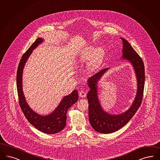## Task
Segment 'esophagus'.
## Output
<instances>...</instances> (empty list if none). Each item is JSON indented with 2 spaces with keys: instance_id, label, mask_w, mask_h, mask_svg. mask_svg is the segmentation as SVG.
Segmentation results:
<instances>
[{
  "instance_id": "esophagus-1",
  "label": "esophagus",
  "mask_w": 160,
  "mask_h": 160,
  "mask_svg": "<svg viewBox=\"0 0 160 160\" xmlns=\"http://www.w3.org/2000/svg\"><path fill=\"white\" fill-rule=\"evenodd\" d=\"M79 96L81 97H85L86 96V92L83 90L79 92Z\"/></svg>"
}]
</instances>
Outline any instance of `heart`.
<instances>
[{"label":"heart","instance_id":"1","mask_svg":"<svg viewBox=\"0 0 160 160\" xmlns=\"http://www.w3.org/2000/svg\"><path fill=\"white\" fill-rule=\"evenodd\" d=\"M106 56V52L103 48H95L89 46L83 48L78 56V63H82L87 61V71L89 73H92L98 71L103 63Z\"/></svg>","mask_w":160,"mask_h":160}]
</instances>
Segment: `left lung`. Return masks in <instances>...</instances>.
Wrapping results in <instances>:
<instances>
[{
	"label": "left lung",
	"instance_id": "left-lung-1",
	"mask_svg": "<svg viewBox=\"0 0 160 160\" xmlns=\"http://www.w3.org/2000/svg\"><path fill=\"white\" fill-rule=\"evenodd\" d=\"M123 42L122 61L128 62L135 73L137 84L136 95L132 105L124 112L112 114L106 111L101 106L98 98V82L101 78L111 68H106L87 80L89 88L88 101L89 123L95 131L101 133H110L119 130L127 124L141 106L145 84V70L142 59L131 46L129 42L120 37Z\"/></svg>",
	"mask_w": 160,
	"mask_h": 160
}]
</instances>
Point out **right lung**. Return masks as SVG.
Listing matches in <instances>:
<instances>
[{"label":"right lung","instance_id":"add662e5","mask_svg":"<svg viewBox=\"0 0 160 160\" xmlns=\"http://www.w3.org/2000/svg\"><path fill=\"white\" fill-rule=\"evenodd\" d=\"M44 41L38 37L23 54L18 65L17 74V87L19 105L25 118L34 127L43 133L54 134L63 130L66 124V112L68 109L78 100V92L73 90L70 94L64 96L59 105L52 112L47 115H42L34 111L28 104L22 89V75L24 67L32 51Z\"/></svg>","mask_w":160,"mask_h":160}]
</instances>
